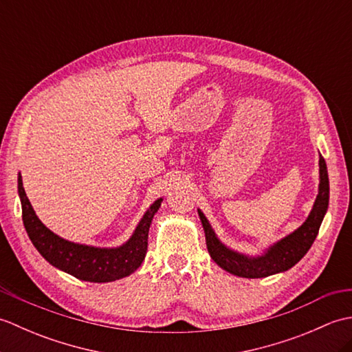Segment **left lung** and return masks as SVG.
Returning a JSON list of instances; mask_svg holds the SVG:
<instances>
[{"label": "left lung", "instance_id": "8db88e82", "mask_svg": "<svg viewBox=\"0 0 352 352\" xmlns=\"http://www.w3.org/2000/svg\"><path fill=\"white\" fill-rule=\"evenodd\" d=\"M319 192L315 201V206L311 208L307 221L287 237L281 239L278 243H275L265 256L257 258L245 257L242 254H237L226 248L214 236L210 223L206 219V216L199 213L201 222H203L206 243L210 257L218 263L222 269H226L230 274L243 276V278H261V276H269L276 272L287 271L292 266H295L300 261L310 246L315 242L319 233V227L322 223L324 214L328 207V198H330V184H328V172L327 163L324 157L319 159Z\"/></svg>", "mask_w": 352, "mask_h": 352}]
</instances>
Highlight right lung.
<instances>
[{"label": "right lung", "instance_id": "1", "mask_svg": "<svg viewBox=\"0 0 352 352\" xmlns=\"http://www.w3.org/2000/svg\"><path fill=\"white\" fill-rule=\"evenodd\" d=\"M18 192L22 204V221L30 241L42 257L62 271L78 280L91 283H109L130 275L140 266L148 248V231L153 216L159 210L162 198L149 207L144 218L125 245L106 250L94 246L77 245L56 236L37 218L32 204L22 188V178H18Z\"/></svg>", "mask_w": 352, "mask_h": 352}]
</instances>
